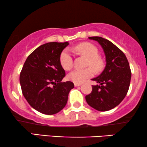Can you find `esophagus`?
Returning <instances> with one entry per match:
<instances>
[{"label":"esophagus","instance_id":"1","mask_svg":"<svg viewBox=\"0 0 147 147\" xmlns=\"http://www.w3.org/2000/svg\"><path fill=\"white\" fill-rule=\"evenodd\" d=\"M82 84H78V83H74V86H75V87H78V86H81Z\"/></svg>","mask_w":147,"mask_h":147}]
</instances>
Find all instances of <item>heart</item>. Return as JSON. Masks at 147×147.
<instances>
[{
	"mask_svg": "<svg viewBox=\"0 0 147 147\" xmlns=\"http://www.w3.org/2000/svg\"><path fill=\"white\" fill-rule=\"evenodd\" d=\"M77 51L82 55L88 57V65H91L96 71H99L103 67V62L98 57V50L93 44L84 42L78 44L75 48ZM60 64L65 70L71 69L73 67V58L69 51L67 49H64L59 56ZM94 71L91 67H88L83 69H75L68 75V78L74 83H82L86 79L93 76Z\"/></svg>",
	"mask_w": 147,
	"mask_h": 147,
	"instance_id": "1",
	"label": "heart"
}]
</instances>
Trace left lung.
Returning a JSON list of instances; mask_svg holds the SVG:
<instances>
[{
  "label": "left lung",
  "instance_id": "left-lung-1",
  "mask_svg": "<svg viewBox=\"0 0 147 147\" xmlns=\"http://www.w3.org/2000/svg\"><path fill=\"white\" fill-rule=\"evenodd\" d=\"M98 42L106 57V67L101 74L92 80L99 84L92 86V91L86 96L88 105L98 111H108L115 108L127 94L131 71L124 53L116 46L101 37H90Z\"/></svg>",
  "mask_w": 147,
  "mask_h": 147
}]
</instances>
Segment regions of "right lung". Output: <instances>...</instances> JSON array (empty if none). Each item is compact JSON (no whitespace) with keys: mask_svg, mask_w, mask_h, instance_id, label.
I'll return each instance as SVG.
<instances>
[{"mask_svg":"<svg viewBox=\"0 0 147 147\" xmlns=\"http://www.w3.org/2000/svg\"><path fill=\"white\" fill-rule=\"evenodd\" d=\"M68 42H50L33 51L26 59L20 74L24 97L34 109L51 115L63 109L73 82H61L65 76L59 56Z\"/></svg>","mask_w":147,"mask_h":147,"instance_id":"1","label":"right lung"}]
</instances>
